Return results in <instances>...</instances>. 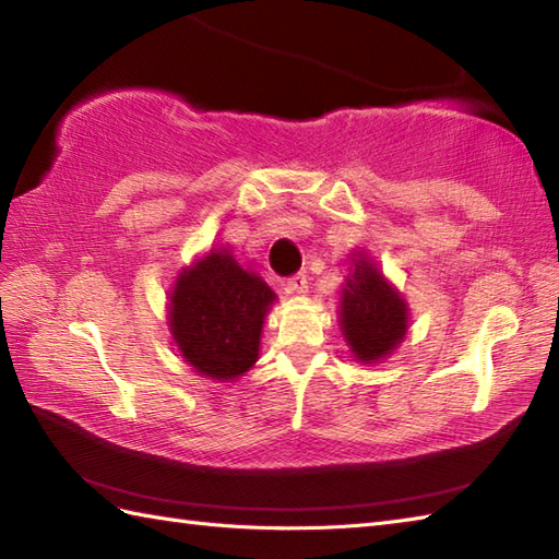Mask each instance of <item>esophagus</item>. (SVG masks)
I'll return each instance as SVG.
<instances>
[{"mask_svg":"<svg viewBox=\"0 0 559 559\" xmlns=\"http://www.w3.org/2000/svg\"><path fill=\"white\" fill-rule=\"evenodd\" d=\"M286 288L290 293H305L307 290V273L305 271L293 273L290 278H286Z\"/></svg>","mask_w":559,"mask_h":559,"instance_id":"34e87169","label":"esophagus"}]
</instances>
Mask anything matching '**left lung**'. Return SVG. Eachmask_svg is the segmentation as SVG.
I'll use <instances>...</instances> for the list:
<instances>
[{
	"label": "left lung",
	"mask_w": 559,
	"mask_h": 559,
	"mask_svg": "<svg viewBox=\"0 0 559 559\" xmlns=\"http://www.w3.org/2000/svg\"><path fill=\"white\" fill-rule=\"evenodd\" d=\"M341 326L355 358L362 362L384 358L406 334V302L365 257L355 261L343 288Z\"/></svg>",
	"instance_id": "8db88e82"
}]
</instances>
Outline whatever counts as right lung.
Returning a JSON list of instances; mask_svg holds the SVG:
<instances>
[{
  "mask_svg": "<svg viewBox=\"0 0 559 559\" xmlns=\"http://www.w3.org/2000/svg\"><path fill=\"white\" fill-rule=\"evenodd\" d=\"M273 290L230 252H211L185 271L170 298L177 348L197 372L233 379L257 362L261 324Z\"/></svg>",
  "mask_w": 559,
  "mask_h": 559,
  "instance_id": "obj_1",
  "label": "right lung"
}]
</instances>
